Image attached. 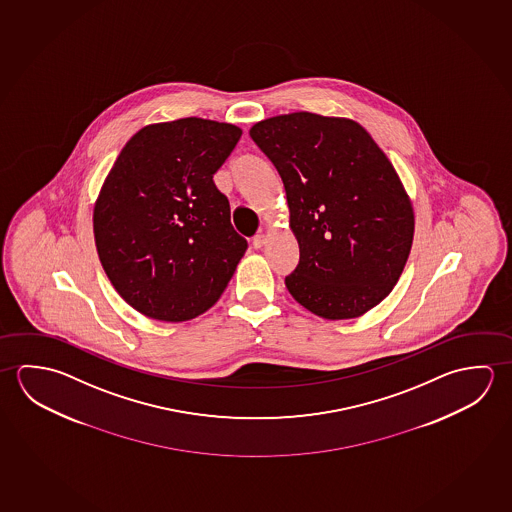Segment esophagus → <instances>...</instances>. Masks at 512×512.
I'll return each mask as SVG.
<instances>
[{
    "instance_id": "1",
    "label": "esophagus",
    "mask_w": 512,
    "mask_h": 512,
    "mask_svg": "<svg viewBox=\"0 0 512 512\" xmlns=\"http://www.w3.org/2000/svg\"><path fill=\"white\" fill-rule=\"evenodd\" d=\"M265 242H267V238H265V234H263V233L256 234V236H254V238H252V247H254V249H261V247H263V245H265Z\"/></svg>"
}]
</instances>
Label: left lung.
<instances>
[{
  "instance_id": "left-lung-1",
  "label": "left lung",
  "mask_w": 512,
  "mask_h": 512,
  "mask_svg": "<svg viewBox=\"0 0 512 512\" xmlns=\"http://www.w3.org/2000/svg\"><path fill=\"white\" fill-rule=\"evenodd\" d=\"M252 141L285 184L299 263L285 285L328 321L356 319L392 292L414 240V208L398 172L355 120L279 114Z\"/></svg>"
}]
</instances>
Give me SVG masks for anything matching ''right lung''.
<instances>
[{"mask_svg":"<svg viewBox=\"0 0 512 512\" xmlns=\"http://www.w3.org/2000/svg\"><path fill=\"white\" fill-rule=\"evenodd\" d=\"M242 136L233 123L181 118L138 130L93 209L96 251L123 301L148 319L184 322L224 294L247 242L213 175Z\"/></svg>","mask_w":512,"mask_h":512,"instance_id":"obj_1","label":"right lung"}]
</instances>
